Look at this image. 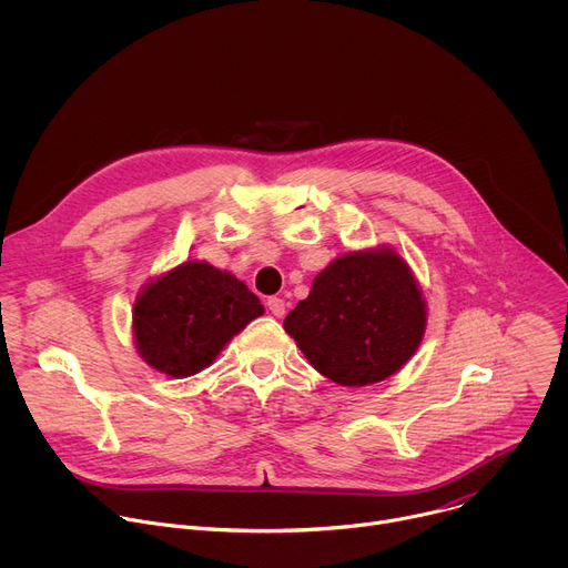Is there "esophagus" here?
I'll return each mask as SVG.
<instances>
[{
    "label": "esophagus",
    "instance_id": "34e87169",
    "mask_svg": "<svg viewBox=\"0 0 568 568\" xmlns=\"http://www.w3.org/2000/svg\"><path fill=\"white\" fill-rule=\"evenodd\" d=\"M267 307H270V312L274 316H283L285 310H287V303L283 298H278V296H272V298H267Z\"/></svg>",
    "mask_w": 568,
    "mask_h": 568
}]
</instances>
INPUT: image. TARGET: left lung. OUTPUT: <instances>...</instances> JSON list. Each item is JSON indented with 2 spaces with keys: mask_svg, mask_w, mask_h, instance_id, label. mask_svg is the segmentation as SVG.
<instances>
[{
  "mask_svg": "<svg viewBox=\"0 0 568 568\" xmlns=\"http://www.w3.org/2000/svg\"><path fill=\"white\" fill-rule=\"evenodd\" d=\"M423 292L393 250L351 252L323 270L283 328L307 362L342 386L382 382L423 342Z\"/></svg>",
  "mask_w": 568,
  "mask_h": 568,
  "instance_id": "1",
  "label": "left lung"
}]
</instances>
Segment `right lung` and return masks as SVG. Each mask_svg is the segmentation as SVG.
<instances>
[{
    "instance_id": "1",
    "label": "right lung",
    "mask_w": 568,
    "mask_h": 568,
    "mask_svg": "<svg viewBox=\"0 0 568 568\" xmlns=\"http://www.w3.org/2000/svg\"><path fill=\"white\" fill-rule=\"evenodd\" d=\"M265 307L250 287L189 261L148 283L134 301V342L145 364L171 377L204 371Z\"/></svg>"
}]
</instances>
